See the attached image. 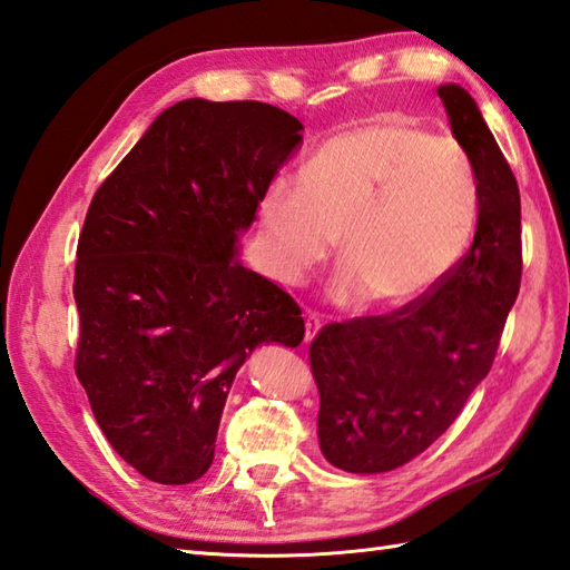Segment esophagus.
<instances>
[{
	"instance_id": "1",
	"label": "esophagus",
	"mask_w": 570,
	"mask_h": 570,
	"mask_svg": "<svg viewBox=\"0 0 570 570\" xmlns=\"http://www.w3.org/2000/svg\"><path fill=\"white\" fill-rule=\"evenodd\" d=\"M321 331V318L316 316V313H308L306 316V343H311L313 341V335H316Z\"/></svg>"
}]
</instances>
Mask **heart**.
Returning <instances> with one entry per match:
<instances>
[{"label": "heart", "instance_id": "b5f03b06", "mask_svg": "<svg viewBox=\"0 0 570 570\" xmlns=\"http://www.w3.org/2000/svg\"><path fill=\"white\" fill-rule=\"evenodd\" d=\"M478 180L455 141L380 115L335 131L311 154L304 180L276 176L259 200L264 257L284 282L325 262L337 235L333 294L377 306L426 292L465 252Z\"/></svg>", "mask_w": 570, "mask_h": 570}]
</instances>
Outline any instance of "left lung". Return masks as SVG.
I'll return each mask as SVG.
<instances>
[{
  "instance_id": "left-lung-1",
  "label": "left lung",
  "mask_w": 570,
  "mask_h": 570,
  "mask_svg": "<svg viewBox=\"0 0 570 570\" xmlns=\"http://www.w3.org/2000/svg\"><path fill=\"white\" fill-rule=\"evenodd\" d=\"M439 98L478 180L475 239L402 308L328 323L313 337L321 451L347 472L394 470L441 439L488 377L522 282L512 168L468 90L441 85Z\"/></svg>"
}]
</instances>
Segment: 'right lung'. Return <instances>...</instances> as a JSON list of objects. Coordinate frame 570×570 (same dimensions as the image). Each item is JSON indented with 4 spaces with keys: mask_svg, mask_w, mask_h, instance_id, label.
Listing matches in <instances>:
<instances>
[{
    "mask_svg": "<svg viewBox=\"0 0 570 570\" xmlns=\"http://www.w3.org/2000/svg\"><path fill=\"white\" fill-rule=\"evenodd\" d=\"M301 129L266 102L184 100L92 196L76 374L105 439L151 482L203 478L242 362L259 343L304 341L296 301L237 259Z\"/></svg>",
    "mask_w": 570,
    "mask_h": 570,
    "instance_id": "1",
    "label": "right lung"
}]
</instances>
